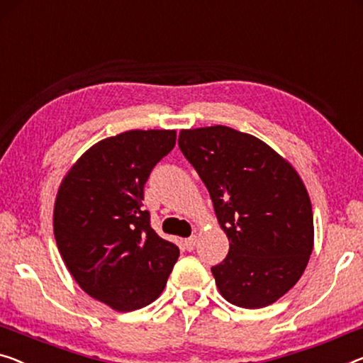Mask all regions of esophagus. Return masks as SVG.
Segmentation results:
<instances>
[{
    "label": "esophagus",
    "mask_w": 363,
    "mask_h": 363,
    "mask_svg": "<svg viewBox=\"0 0 363 363\" xmlns=\"http://www.w3.org/2000/svg\"><path fill=\"white\" fill-rule=\"evenodd\" d=\"M197 246V238L192 236V238H187V240H184V247H186L187 251H194Z\"/></svg>",
    "instance_id": "34e87169"
}]
</instances>
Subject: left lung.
Returning <instances> with one entry per match:
<instances>
[{
    "instance_id": "left-lung-1",
    "label": "left lung",
    "mask_w": 363,
    "mask_h": 363,
    "mask_svg": "<svg viewBox=\"0 0 363 363\" xmlns=\"http://www.w3.org/2000/svg\"><path fill=\"white\" fill-rule=\"evenodd\" d=\"M179 148L208 189L228 256L212 267L226 301L256 310L298 282L315 245L310 196L294 166L240 130H181Z\"/></svg>"
}]
</instances>
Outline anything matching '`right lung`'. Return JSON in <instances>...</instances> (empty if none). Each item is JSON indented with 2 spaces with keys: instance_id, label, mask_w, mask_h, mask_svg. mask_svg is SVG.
<instances>
[{
  "instance_id": "1",
  "label": "right lung",
  "mask_w": 363,
  "mask_h": 363,
  "mask_svg": "<svg viewBox=\"0 0 363 363\" xmlns=\"http://www.w3.org/2000/svg\"><path fill=\"white\" fill-rule=\"evenodd\" d=\"M176 145V130H128L86 150L63 176L53 235L86 294L116 311L155 301L179 257L142 210L143 186Z\"/></svg>"
}]
</instances>
